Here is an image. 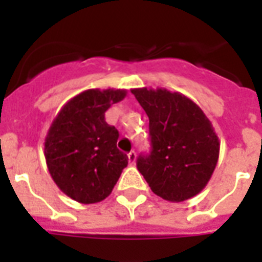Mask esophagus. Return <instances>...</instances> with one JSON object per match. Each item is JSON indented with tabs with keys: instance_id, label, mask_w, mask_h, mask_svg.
<instances>
[{
	"instance_id": "obj_1",
	"label": "esophagus",
	"mask_w": 262,
	"mask_h": 262,
	"mask_svg": "<svg viewBox=\"0 0 262 262\" xmlns=\"http://www.w3.org/2000/svg\"><path fill=\"white\" fill-rule=\"evenodd\" d=\"M127 159H129V163L135 164L136 163V152L132 151L127 154Z\"/></svg>"
}]
</instances>
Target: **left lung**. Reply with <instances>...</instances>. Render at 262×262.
Masks as SVG:
<instances>
[{
    "mask_svg": "<svg viewBox=\"0 0 262 262\" xmlns=\"http://www.w3.org/2000/svg\"><path fill=\"white\" fill-rule=\"evenodd\" d=\"M149 118L152 151L137 159L151 190L170 203L203 191L219 160L220 141L201 107L181 92L133 88Z\"/></svg>",
    "mask_w": 262,
    "mask_h": 262,
    "instance_id": "1",
    "label": "left lung"
}]
</instances>
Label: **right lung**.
<instances>
[{
    "instance_id": "obj_1",
    "label": "right lung",
    "mask_w": 262,
    "mask_h": 262,
    "mask_svg": "<svg viewBox=\"0 0 262 262\" xmlns=\"http://www.w3.org/2000/svg\"><path fill=\"white\" fill-rule=\"evenodd\" d=\"M126 96V90L92 88L68 100L49 127L45 158L62 193L80 204H96L111 194L127 156L117 148L118 130L104 113Z\"/></svg>"
}]
</instances>
